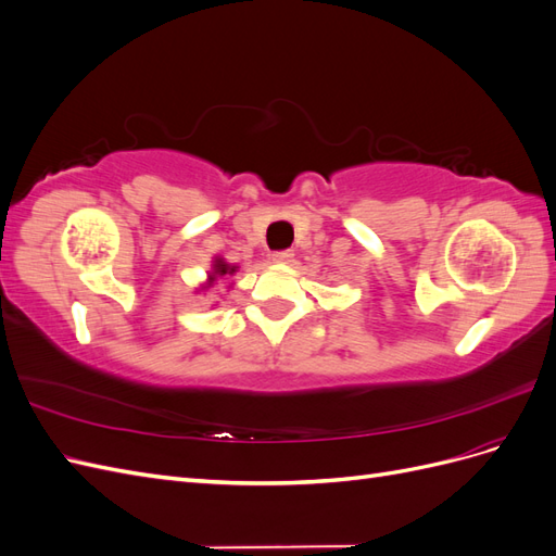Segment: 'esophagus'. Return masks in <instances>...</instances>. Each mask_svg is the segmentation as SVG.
Returning <instances> with one entry per match:
<instances>
[{
	"instance_id": "34e87169",
	"label": "esophagus",
	"mask_w": 556,
	"mask_h": 556,
	"mask_svg": "<svg viewBox=\"0 0 556 556\" xmlns=\"http://www.w3.org/2000/svg\"><path fill=\"white\" fill-rule=\"evenodd\" d=\"M292 257H294L292 250H280V252H274L271 262H276V264H290Z\"/></svg>"
}]
</instances>
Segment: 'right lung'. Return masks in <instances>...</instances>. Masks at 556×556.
Returning <instances> with one entry per match:
<instances>
[{
	"label": "right lung",
	"instance_id": "1",
	"mask_svg": "<svg viewBox=\"0 0 556 556\" xmlns=\"http://www.w3.org/2000/svg\"><path fill=\"white\" fill-rule=\"evenodd\" d=\"M239 271V266L237 264H229L225 257H213V264H211V271H208V276H206V280L199 285V290L197 292H208L211 288H215L217 282L220 280H229L233 274ZM233 282H229V288H231Z\"/></svg>",
	"mask_w": 556,
	"mask_h": 556
}]
</instances>
